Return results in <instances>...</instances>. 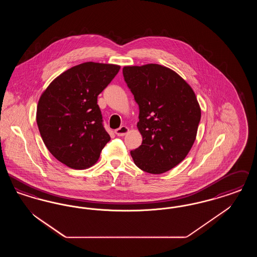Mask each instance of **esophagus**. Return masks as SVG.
I'll use <instances>...</instances> for the list:
<instances>
[{"mask_svg":"<svg viewBox=\"0 0 257 257\" xmlns=\"http://www.w3.org/2000/svg\"><path fill=\"white\" fill-rule=\"evenodd\" d=\"M129 132V128L128 127H126V126H121L120 128H118V129H116L115 131H114V133L116 136H118V137H122V136H125V135L127 134Z\"/></svg>","mask_w":257,"mask_h":257,"instance_id":"1","label":"esophagus"}]
</instances>
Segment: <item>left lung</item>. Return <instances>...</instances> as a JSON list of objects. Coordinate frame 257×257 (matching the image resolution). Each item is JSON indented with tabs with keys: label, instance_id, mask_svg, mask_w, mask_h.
I'll list each match as a JSON object with an SVG mask.
<instances>
[{
	"label": "left lung",
	"instance_id": "1",
	"mask_svg": "<svg viewBox=\"0 0 257 257\" xmlns=\"http://www.w3.org/2000/svg\"><path fill=\"white\" fill-rule=\"evenodd\" d=\"M124 80L139 105L142 146L131 151L138 168L152 174L181 163L196 141L201 110L191 86L156 63L124 66Z\"/></svg>",
	"mask_w": 257,
	"mask_h": 257
}]
</instances>
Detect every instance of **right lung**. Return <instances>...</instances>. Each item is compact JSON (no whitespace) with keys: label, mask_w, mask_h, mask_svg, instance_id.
<instances>
[{"label":"right lung","mask_w":257,"mask_h":257,"mask_svg":"<svg viewBox=\"0 0 257 257\" xmlns=\"http://www.w3.org/2000/svg\"><path fill=\"white\" fill-rule=\"evenodd\" d=\"M119 65L87 61L58 76L38 100L37 122L50 153L74 170L97 162L110 140L102 123L97 96Z\"/></svg>","instance_id":"add662e5"}]
</instances>
